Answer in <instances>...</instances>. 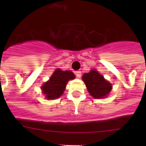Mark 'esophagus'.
<instances>
[{
    "label": "esophagus",
    "instance_id": "34e87169",
    "mask_svg": "<svg viewBox=\"0 0 146 146\" xmlns=\"http://www.w3.org/2000/svg\"><path fill=\"white\" fill-rule=\"evenodd\" d=\"M76 77L78 78H80V77H81V75H82V73L81 71H80V70H78V71H76Z\"/></svg>",
    "mask_w": 146,
    "mask_h": 146
}]
</instances>
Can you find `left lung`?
Returning <instances> with one entry per match:
<instances>
[{"label":"left lung","mask_w":146,"mask_h":146,"mask_svg":"<svg viewBox=\"0 0 146 146\" xmlns=\"http://www.w3.org/2000/svg\"><path fill=\"white\" fill-rule=\"evenodd\" d=\"M82 79L89 93L95 99L105 98L112 89L111 84L96 70H91L83 74Z\"/></svg>","instance_id":"8db88e82"}]
</instances>
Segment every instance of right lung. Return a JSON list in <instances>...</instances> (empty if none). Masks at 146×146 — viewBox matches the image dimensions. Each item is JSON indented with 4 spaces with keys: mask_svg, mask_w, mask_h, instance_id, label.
Masks as SVG:
<instances>
[{
    "mask_svg": "<svg viewBox=\"0 0 146 146\" xmlns=\"http://www.w3.org/2000/svg\"><path fill=\"white\" fill-rule=\"evenodd\" d=\"M76 78L74 73L70 70L56 69L49 80L42 85L41 89L47 100H56L63 95L68 80Z\"/></svg>",
    "mask_w": 146,
    "mask_h": 146,
    "instance_id": "1",
    "label": "right lung"
}]
</instances>
